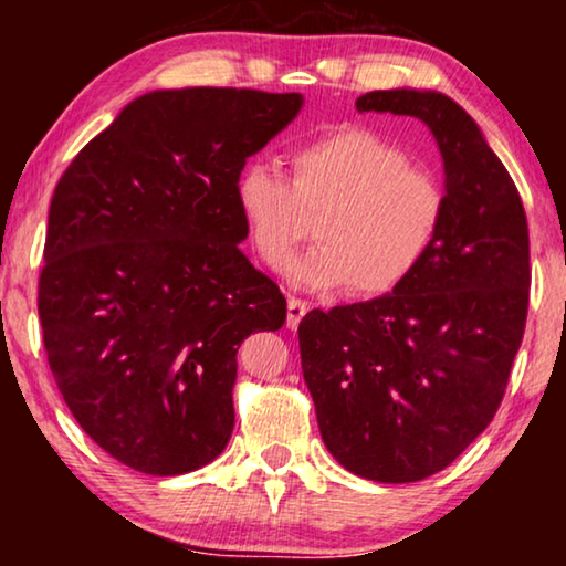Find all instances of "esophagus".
<instances>
[{"instance_id":"obj_1","label":"esophagus","mask_w":566,"mask_h":566,"mask_svg":"<svg viewBox=\"0 0 566 566\" xmlns=\"http://www.w3.org/2000/svg\"><path fill=\"white\" fill-rule=\"evenodd\" d=\"M308 312V304L301 298H289V316H285V324H289V329H296L301 319H304Z\"/></svg>"}]
</instances>
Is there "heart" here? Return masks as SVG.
Here are the masks:
<instances>
[{
    "instance_id": "obj_1",
    "label": "heart",
    "mask_w": 566,
    "mask_h": 566,
    "mask_svg": "<svg viewBox=\"0 0 566 566\" xmlns=\"http://www.w3.org/2000/svg\"><path fill=\"white\" fill-rule=\"evenodd\" d=\"M239 211L258 258L281 268L316 219L319 244L285 270L293 285L370 298L397 291L436 244L446 216L443 185L412 165L399 144L363 126L304 138L291 149V177L250 161L237 177Z\"/></svg>"
}]
</instances>
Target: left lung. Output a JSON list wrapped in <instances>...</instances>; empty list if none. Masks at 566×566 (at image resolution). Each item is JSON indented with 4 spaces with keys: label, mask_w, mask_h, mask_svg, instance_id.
<instances>
[{
    "label": "left lung",
    "mask_w": 566,
    "mask_h": 566,
    "mask_svg": "<svg viewBox=\"0 0 566 566\" xmlns=\"http://www.w3.org/2000/svg\"><path fill=\"white\" fill-rule=\"evenodd\" d=\"M355 107L430 128L446 216L397 291L301 319V368L324 446L347 471L420 482L459 459L505 397L528 316V221L513 177L451 97L376 90Z\"/></svg>",
    "instance_id": "1"
}]
</instances>
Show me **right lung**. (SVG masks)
Masks as SVG:
<instances>
[{"mask_svg":"<svg viewBox=\"0 0 566 566\" xmlns=\"http://www.w3.org/2000/svg\"><path fill=\"white\" fill-rule=\"evenodd\" d=\"M301 103L149 92L53 190L38 281L51 374L82 430L142 474H188L227 448L239 345L283 327L281 289L239 250L237 177Z\"/></svg>","mask_w":566,"mask_h":566,"instance_id":"1","label":"right lung"}]
</instances>
